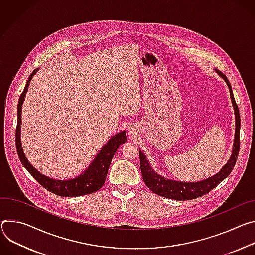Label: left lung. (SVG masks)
<instances>
[{
    "mask_svg": "<svg viewBox=\"0 0 255 255\" xmlns=\"http://www.w3.org/2000/svg\"><path fill=\"white\" fill-rule=\"evenodd\" d=\"M215 72L226 82L227 86L229 88L230 97L235 113V135H234V144L232 149V154L218 173L215 175L200 180V181H179L174 179H168L164 176L157 173L153 167L151 166L148 158L144 155L142 151H138L139 154V160H140V171H142V176L145 181V184L156 194L168 197V199L175 200V201H189L200 197L212 189H214L218 184H220L226 177L231 173L233 168L235 166V163L237 161V157L239 154V147H240V139H239V133H240V113L238 109V105L236 104L231 84L223 73H221L219 70L215 69Z\"/></svg>",
    "mask_w": 255,
    "mask_h": 255,
    "instance_id": "1",
    "label": "left lung"
}]
</instances>
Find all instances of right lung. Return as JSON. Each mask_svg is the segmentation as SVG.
Listing matches in <instances>:
<instances>
[{
    "label": "right lung",
    "instance_id": "obj_1",
    "mask_svg": "<svg viewBox=\"0 0 255 255\" xmlns=\"http://www.w3.org/2000/svg\"><path fill=\"white\" fill-rule=\"evenodd\" d=\"M37 71L38 69H35L30 74L18 101L17 128H16L15 142H16V149H17L19 159L23 164V166L26 168V170L33 176V178L37 180V182L40 183L44 188H46L47 190H49L54 194L65 196V197H75V196L93 193L98 189H100L104 184L111 160L113 156H115L117 150L120 148L121 145L127 143L126 130L118 132L110 139H108V142L100 149V151L97 153V155L92 160L90 165L78 176L71 179L58 180L40 173L26 158L23 152L22 143H21L22 105H23L26 93L28 91V87H29L30 85V81Z\"/></svg>",
    "mask_w": 255,
    "mask_h": 255
}]
</instances>
